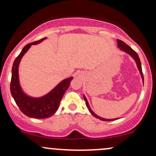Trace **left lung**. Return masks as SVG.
I'll return each instance as SVG.
<instances>
[{
  "label": "left lung",
  "instance_id": "1",
  "mask_svg": "<svg viewBox=\"0 0 156 156\" xmlns=\"http://www.w3.org/2000/svg\"><path fill=\"white\" fill-rule=\"evenodd\" d=\"M117 43H118V47L121 50L124 51V52H125L126 53H127V54H129V55L131 56V57H133V58L135 60V61L136 62V64H137V66H138V69L139 70L140 72V74L141 75V78H142V81H143V83H144V75H143V73H142V69H141V61H140V58L139 57H138V54L135 52L134 50H133L132 48L129 47V46H128L127 44H126L125 43L123 42L121 40H119L118 39L117 40ZM83 99H84L85 102H86V105L87 107V108H88L89 111L90 112V113H91L92 115L94 116V117H95L96 119H99L100 120H101V121H114V120H116L118 119H104V118H101L100 117V116L97 115L95 113V112H93V111L92 110L91 108H90V105H89V103L88 101H87L86 97H85V95H83Z\"/></svg>",
  "mask_w": 156,
  "mask_h": 156
}]
</instances>
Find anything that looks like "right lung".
Masks as SVG:
<instances>
[{
    "mask_svg": "<svg viewBox=\"0 0 156 156\" xmlns=\"http://www.w3.org/2000/svg\"><path fill=\"white\" fill-rule=\"evenodd\" d=\"M47 37L27 44L15 60L12 68V78L10 91L15 103L22 112L30 118L44 119L50 117L56 112L60 106L65 92L69 88L73 77L66 78L51 90L49 93L40 98H33L27 95L21 89L18 76V66L22 57L28 51L32 45L39 44Z\"/></svg>",
    "mask_w": 156,
    "mask_h": 156,
    "instance_id": "1",
    "label": "right lung"
}]
</instances>
